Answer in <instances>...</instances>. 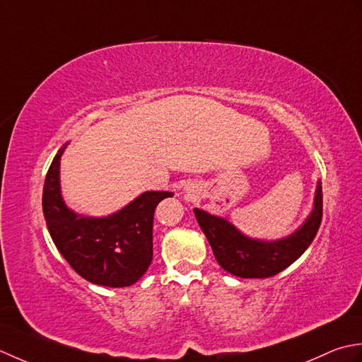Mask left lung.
I'll return each instance as SVG.
<instances>
[{"mask_svg": "<svg viewBox=\"0 0 362 362\" xmlns=\"http://www.w3.org/2000/svg\"><path fill=\"white\" fill-rule=\"evenodd\" d=\"M323 195L322 184L315 192L314 209L305 225L289 238L276 242L253 240L240 234L226 220L214 217L202 209H194L209 245L222 269L240 278L274 276L297 261L311 245L322 222Z\"/></svg>", "mask_w": 362, "mask_h": 362, "instance_id": "left-lung-1", "label": "left lung"}]
</instances>
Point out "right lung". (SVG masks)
<instances>
[{"mask_svg":"<svg viewBox=\"0 0 362 362\" xmlns=\"http://www.w3.org/2000/svg\"><path fill=\"white\" fill-rule=\"evenodd\" d=\"M59 150L43 184V216L54 245L87 281L127 287L140 279L153 259L154 209L172 192H145L120 212L105 218L78 216L59 189Z\"/></svg>","mask_w":362,"mask_h":362,"instance_id":"1","label":"right lung"}]
</instances>
